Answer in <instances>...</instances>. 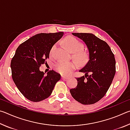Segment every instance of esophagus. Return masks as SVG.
<instances>
[{"label":"esophagus","instance_id":"34e87169","mask_svg":"<svg viewBox=\"0 0 130 130\" xmlns=\"http://www.w3.org/2000/svg\"><path fill=\"white\" fill-rule=\"evenodd\" d=\"M61 78H62V80H67V79L69 78V77H67V76H62L61 77Z\"/></svg>","mask_w":130,"mask_h":130}]
</instances>
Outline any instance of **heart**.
Listing matches in <instances>:
<instances>
[{
	"mask_svg": "<svg viewBox=\"0 0 130 130\" xmlns=\"http://www.w3.org/2000/svg\"><path fill=\"white\" fill-rule=\"evenodd\" d=\"M63 44L67 49L74 53L73 58L79 64L83 65L87 62L88 55L83 50V45L80 41L73 37H67L63 40ZM55 45L50 51V57H53ZM77 68V64L74 61H59L54 66L55 70L62 75H69Z\"/></svg>",
	"mask_w": 130,
	"mask_h": 130,
	"instance_id": "obj_1",
	"label": "heart"
}]
</instances>
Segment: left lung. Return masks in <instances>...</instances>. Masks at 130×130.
Masks as SVG:
<instances>
[{
  "mask_svg": "<svg viewBox=\"0 0 130 130\" xmlns=\"http://www.w3.org/2000/svg\"><path fill=\"white\" fill-rule=\"evenodd\" d=\"M72 34L86 44L89 60L79 70L85 76L76 78L77 85L70 89V94L81 104H93L104 96L112 82L116 72L115 56L109 45L94 34Z\"/></svg>",
  "mask_w": 130,
  "mask_h": 130,
  "instance_id": "1",
  "label": "left lung"
}]
</instances>
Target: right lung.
Wrapping results in <instances>:
<instances>
[{"mask_svg": "<svg viewBox=\"0 0 130 130\" xmlns=\"http://www.w3.org/2000/svg\"><path fill=\"white\" fill-rule=\"evenodd\" d=\"M63 34V32L36 34L17 48L11 62L12 77L28 100L38 102L47 99L60 80L59 73L52 70L45 75L39 67L47 63L50 50Z\"/></svg>", "mask_w": 130, "mask_h": 130, "instance_id": "1", "label": "right lung"}]
</instances>
